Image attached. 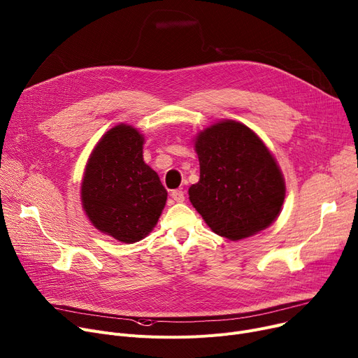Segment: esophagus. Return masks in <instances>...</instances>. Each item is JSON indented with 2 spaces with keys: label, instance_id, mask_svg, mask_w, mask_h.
<instances>
[{
  "label": "esophagus",
  "instance_id": "obj_1",
  "mask_svg": "<svg viewBox=\"0 0 358 358\" xmlns=\"http://www.w3.org/2000/svg\"><path fill=\"white\" fill-rule=\"evenodd\" d=\"M171 197H173L177 203H182L184 199H185L182 189H173V192H171Z\"/></svg>",
  "mask_w": 358,
  "mask_h": 358
}]
</instances>
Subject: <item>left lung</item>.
Returning a JSON list of instances; mask_svg holds the SVG:
<instances>
[{
  "instance_id": "8db88e82",
  "label": "left lung",
  "mask_w": 358,
  "mask_h": 358,
  "mask_svg": "<svg viewBox=\"0 0 358 358\" xmlns=\"http://www.w3.org/2000/svg\"><path fill=\"white\" fill-rule=\"evenodd\" d=\"M200 180L188 188L189 201L207 226L230 241L269 227L285 200V180L266 145L250 128L222 121L194 142Z\"/></svg>"
}]
</instances>
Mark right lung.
<instances>
[{"mask_svg":"<svg viewBox=\"0 0 358 358\" xmlns=\"http://www.w3.org/2000/svg\"><path fill=\"white\" fill-rule=\"evenodd\" d=\"M142 145L144 136L134 127H113L93 148L82 181V206L90 223L122 243L144 239L166 201L158 174L144 162Z\"/></svg>","mask_w":358,"mask_h":358,"instance_id":"1","label":"right lung"}]
</instances>
